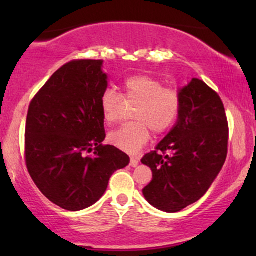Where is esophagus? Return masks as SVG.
Masks as SVG:
<instances>
[{
	"mask_svg": "<svg viewBox=\"0 0 256 256\" xmlns=\"http://www.w3.org/2000/svg\"><path fill=\"white\" fill-rule=\"evenodd\" d=\"M138 162H140V160H138L137 156H131V161H130L131 167H137Z\"/></svg>",
	"mask_w": 256,
	"mask_h": 256,
	"instance_id": "34e87169",
	"label": "esophagus"
}]
</instances>
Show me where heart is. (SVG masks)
<instances>
[{
  "label": "heart",
  "instance_id": "b5f03b06",
  "mask_svg": "<svg viewBox=\"0 0 256 256\" xmlns=\"http://www.w3.org/2000/svg\"><path fill=\"white\" fill-rule=\"evenodd\" d=\"M124 100L138 102L134 113L137 122L110 132L108 140L128 152H137L146 146L150 140V130L155 134L168 131L177 120L182 106L180 92L174 88L164 86L162 82L148 74L131 76L122 83V96L113 89L102 92L100 107L108 124L120 119Z\"/></svg>",
  "mask_w": 256,
  "mask_h": 256
}]
</instances>
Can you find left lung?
I'll list each match as a JSON object with an SVG mask.
<instances>
[{
  "label": "left lung",
  "mask_w": 256,
  "mask_h": 256,
  "mask_svg": "<svg viewBox=\"0 0 256 256\" xmlns=\"http://www.w3.org/2000/svg\"><path fill=\"white\" fill-rule=\"evenodd\" d=\"M179 92L182 106L177 122L155 150L140 160L152 172L143 195L167 213L179 212L198 201L228 156V124L220 96L196 78Z\"/></svg>",
  "instance_id": "1"
}]
</instances>
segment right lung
Returning a JSON list of instances; mask_svg holds the SVG:
<instances>
[{
	"mask_svg": "<svg viewBox=\"0 0 256 256\" xmlns=\"http://www.w3.org/2000/svg\"><path fill=\"white\" fill-rule=\"evenodd\" d=\"M102 62L64 64L28 106L26 167L40 192L66 210L98 202L112 174L130 162L124 152L102 144L106 132L100 98L107 89Z\"/></svg>",
	"mask_w": 256,
	"mask_h": 256,
	"instance_id": "1",
	"label": "right lung"
}]
</instances>
